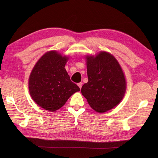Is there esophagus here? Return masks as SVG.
<instances>
[{
  "label": "esophagus",
  "instance_id": "34e87169",
  "mask_svg": "<svg viewBox=\"0 0 158 158\" xmlns=\"http://www.w3.org/2000/svg\"><path fill=\"white\" fill-rule=\"evenodd\" d=\"M78 87L81 89L82 88V82H80V83H78Z\"/></svg>",
  "mask_w": 158,
  "mask_h": 158
}]
</instances>
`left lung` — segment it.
I'll return each instance as SVG.
<instances>
[{
  "label": "left lung",
  "mask_w": 158,
  "mask_h": 158,
  "mask_svg": "<svg viewBox=\"0 0 158 158\" xmlns=\"http://www.w3.org/2000/svg\"><path fill=\"white\" fill-rule=\"evenodd\" d=\"M88 82L81 92L95 111L103 113L121 103L127 90V80L121 66L109 52L85 55Z\"/></svg>",
  "instance_id": "left-lung-1"
}]
</instances>
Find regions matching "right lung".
Returning <instances> with one entry per match:
<instances>
[{"label": "right lung", "mask_w": 158, "mask_h": 158, "mask_svg": "<svg viewBox=\"0 0 158 158\" xmlns=\"http://www.w3.org/2000/svg\"><path fill=\"white\" fill-rule=\"evenodd\" d=\"M69 59V56L55 50L49 51L33 66L28 79V88L33 102L40 107L55 111L80 90L70 80L64 68Z\"/></svg>", "instance_id": "1"}]
</instances>
